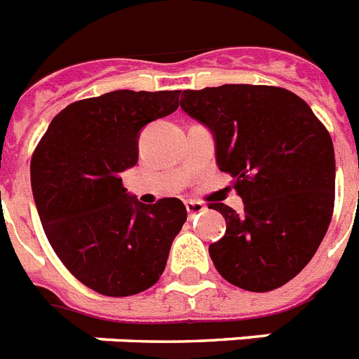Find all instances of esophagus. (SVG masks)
Here are the masks:
<instances>
[{
    "label": "esophagus",
    "instance_id": "34e87169",
    "mask_svg": "<svg viewBox=\"0 0 359 359\" xmlns=\"http://www.w3.org/2000/svg\"><path fill=\"white\" fill-rule=\"evenodd\" d=\"M185 208H187L189 217H194V215L205 211V205H203V203H200V202H187V203H185Z\"/></svg>",
    "mask_w": 359,
    "mask_h": 359
}]
</instances>
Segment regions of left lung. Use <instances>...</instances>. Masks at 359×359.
<instances>
[{
	"mask_svg": "<svg viewBox=\"0 0 359 359\" xmlns=\"http://www.w3.org/2000/svg\"><path fill=\"white\" fill-rule=\"evenodd\" d=\"M182 109L215 135L217 165L233 177L245 213L226 219L209 245L220 276L265 293L293 280L326 235L335 200V157L325 124L297 94L269 85L183 90Z\"/></svg>",
	"mask_w": 359,
	"mask_h": 359,
	"instance_id": "left-lung-1",
	"label": "left lung"
}]
</instances>
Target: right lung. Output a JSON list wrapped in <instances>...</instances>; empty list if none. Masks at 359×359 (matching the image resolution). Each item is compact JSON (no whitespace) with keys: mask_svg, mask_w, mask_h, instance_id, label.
Returning <instances> with one entry per match:
<instances>
[{"mask_svg":"<svg viewBox=\"0 0 359 359\" xmlns=\"http://www.w3.org/2000/svg\"><path fill=\"white\" fill-rule=\"evenodd\" d=\"M180 93L113 90L74 102L34 148L31 187L46 237L96 293L118 298L151 287L187 220L182 200L144 205L126 194L120 177L139 159V131L174 113Z\"/></svg>","mask_w":359,"mask_h":359,"instance_id":"obj_1","label":"right lung"}]
</instances>
